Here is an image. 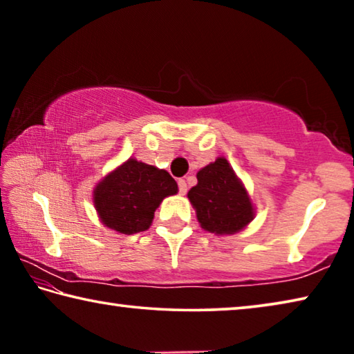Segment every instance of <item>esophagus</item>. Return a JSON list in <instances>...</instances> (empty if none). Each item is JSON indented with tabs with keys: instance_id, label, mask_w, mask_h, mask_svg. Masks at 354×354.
Here are the masks:
<instances>
[{
	"instance_id": "34e87169",
	"label": "esophagus",
	"mask_w": 354,
	"mask_h": 354,
	"mask_svg": "<svg viewBox=\"0 0 354 354\" xmlns=\"http://www.w3.org/2000/svg\"><path fill=\"white\" fill-rule=\"evenodd\" d=\"M178 187H179V194H181V195L187 194V183H185L184 179H179V181H178Z\"/></svg>"
}]
</instances>
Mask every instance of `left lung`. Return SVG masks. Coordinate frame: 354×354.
<instances>
[{"label": "left lung", "instance_id": "1", "mask_svg": "<svg viewBox=\"0 0 354 354\" xmlns=\"http://www.w3.org/2000/svg\"><path fill=\"white\" fill-rule=\"evenodd\" d=\"M196 179L198 183L189 190L187 198L203 230L231 236L253 221L256 209L248 190L223 156L203 167Z\"/></svg>", "mask_w": 354, "mask_h": 354}]
</instances>
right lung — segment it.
<instances>
[{
    "instance_id": "right-lung-1",
    "label": "right lung",
    "mask_w": 354,
    "mask_h": 354,
    "mask_svg": "<svg viewBox=\"0 0 354 354\" xmlns=\"http://www.w3.org/2000/svg\"><path fill=\"white\" fill-rule=\"evenodd\" d=\"M176 194L169 171L129 158L95 185L93 206L106 227L136 234L148 230L162 200Z\"/></svg>"
}]
</instances>
